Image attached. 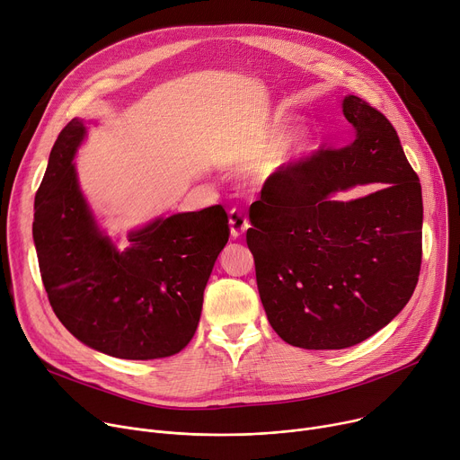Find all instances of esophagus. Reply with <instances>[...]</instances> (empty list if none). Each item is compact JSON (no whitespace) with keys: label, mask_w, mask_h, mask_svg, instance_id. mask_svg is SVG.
Here are the masks:
<instances>
[{"label":"esophagus","mask_w":460,"mask_h":460,"mask_svg":"<svg viewBox=\"0 0 460 460\" xmlns=\"http://www.w3.org/2000/svg\"><path fill=\"white\" fill-rule=\"evenodd\" d=\"M228 223H230V234H232V237H239V235H243L246 230H249V226H251V223H249V219H246L239 209H230V214H228Z\"/></svg>","instance_id":"esophagus-1"}]
</instances>
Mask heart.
Here are the masks:
<instances>
[{
  "mask_svg": "<svg viewBox=\"0 0 460 460\" xmlns=\"http://www.w3.org/2000/svg\"><path fill=\"white\" fill-rule=\"evenodd\" d=\"M307 144V134L296 132L284 136L279 123L270 125L258 137L251 139L239 149L237 158L243 162V172L256 186H265L298 155Z\"/></svg>",
  "mask_w": 460,
  "mask_h": 460,
  "instance_id": "b5f03b06",
  "label": "heart"
}]
</instances>
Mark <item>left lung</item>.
I'll return each mask as SVG.
<instances>
[{"mask_svg": "<svg viewBox=\"0 0 460 460\" xmlns=\"http://www.w3.org/2000/svg\"><path fill=\"white\" fill-rule=\"evenodd\" d=\"M356 139L289 162L251 206L246 244L272 330L305 349H342L385 328L414 293L421 186L393 123L358 95L342 101ZM385 188L342 203L358 183Z\"/></svg>", "mask_w": 460, "mask_h": 460, "instance_id": "1", "label": "left lung"}]
</instances>
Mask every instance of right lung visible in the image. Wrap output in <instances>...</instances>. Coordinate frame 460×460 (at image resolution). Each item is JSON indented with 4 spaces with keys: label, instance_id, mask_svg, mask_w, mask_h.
I'll return each instance as SVG.
<instances>
[{
    "label": "right lung",
    "instance_id": "add662e5",
    "mask_svg": "<svg viewBox=\"0 0 460 460\" xmlns=\"http://www.w3.org/2000/svg\"><path fill=\"white\" fill-rule=\"evenodd\" d=\"M86 134L69 121L34 197L32 237L49 304L66 330L112 358L149 361L193 339L204 289L230 237L221 204L156 219L128 234L119 252L97 228L79 190L77 147Z\"/></svg>",
    "mask_w": 460,
    "mask_h": 460
}]
</instances>
